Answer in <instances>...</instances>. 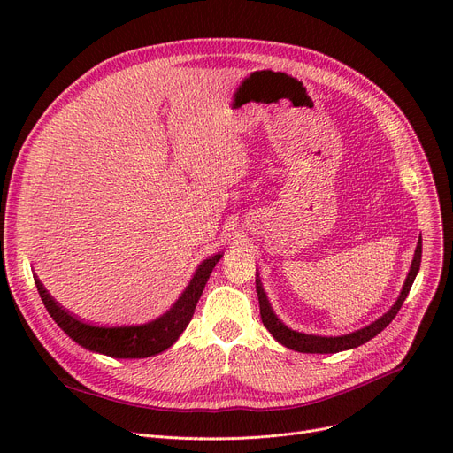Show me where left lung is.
<instances>
[{
  "label": "left lung",
  "mask_w": 453,
  "mask_h": 453,
  "mask_svg": "<svg viewBox=\"0 0 453 453\" xmlns=\"http://www.w3.org/2000/svg\"><path fill=\"white\" fill-rule=\"evenodd\" d=\"M420 258H422V239H418L417 250H415V257H413V263H411V270L408 273L406 282H403V288L400 292L398 301L393 304L391 311L388 314H384L380 319H376L374 323H371L369 326L362 328V330H356L352 334L347 336H340V338H321V336H312V334H301V332H296L292 328H288L287 325H282L277 316L273 314L270 301L263 290V282L258 279H255L257 284V296H258V306H260V319H263L265 326L270 330V334L284 347L294 349L297 352H312V354H332V352H340V350H347V349H354V347H360L365 342L372 340L376 334H380L398 314V311L402 308L403 301H406L410 290H411V284L418 273L420 268Z\"/></svg>",
  "instance_id": "8db88e82"
}]
</instances>
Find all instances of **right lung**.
Instances as JSON below:
<instances>
[{
  "mask_svg": "<svg viewBox=\"0 0 453 453\" xmlns=\"http://www.w3.org/2000/svg\"><path fill=\"white\" fill-rule=\"evenodd\" d=\"M220 258L222 253L212 255L207 260H203L200 268L196 270L193 280L188 282V287L174 303L171 311L157 318L156 321L139 326L104 328L88 325L77 316L69 314L65 308H62L50 294H47L36 275L35 284L47 308V312L51 314L55 323L71 340L77 342L84 349L111 356V358H149V356L159 354L165 349H169L187 328L190 319H193L195 308L205 288V282Z\"/></svg>",
  "mask_w": 453,
  "mask_h": 453,
  "instance_id": "right-lung-1",
  "label": "right lung"
}]
</instances>
